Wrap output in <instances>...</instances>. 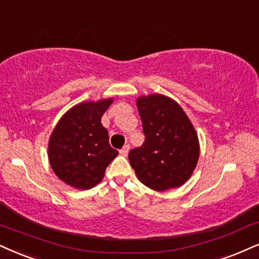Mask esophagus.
<instances>
[{
  "mask_svg": "<svg viewBox=\"0 0 259 259\" xmlns=\"http://www.w3.org/2000/svg\"><path fill=\"white\" fill-rule=\"evenodd\" d=\"M129 149H130V146H129V145H125V146H124L123 148L119 150L120 155H123V156H126V155H127V153H129Z\"/></svg>",
  "mask_w": 259,
  "mask_h": 259,
  "instance_id": "obj_1",
  "label": "esophagus"
}]
</instances>
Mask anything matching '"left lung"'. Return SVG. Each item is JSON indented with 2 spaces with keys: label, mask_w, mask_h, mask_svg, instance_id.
I'll return each mask as SVG.
<instances>
[{
  "label": "left lung",
  "mask_w": 259,
  "mask_h": 259,
  "mask_svg": "<svg viewBox=\"0 0 259 259\" xmlns=\"http://www.w3.org/2000/svg\"><path fill=\"white\" fill-rule=\"evenodd\" d=\"M137 109L146 140L129 152L139 181L166 191L189 181L197 166L199 142L191 120L172 98L155 93L139 97Z\"/></svg>",
  "instance_id": "1"
}]
</instances>
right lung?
I'll list each match as a JSON object with an SVG mask.
<instances>
[{
  "mask_svg": "<svg viewBox=\"0 0 259 259\" xmlns=\"http://www.w3.org/2000/svg\"><path fill=\"white\" fill-rule=\"evenodd\" d=\"M112 98L82 101L65 112L49 139L48 156L52 171L65 184L78 190L94 188L118 155L109 143L101 117Z\"/></svg>",
  "mask_w": 259,
  "mask_h": 259,
  "instance_id": "right-lung-1",
  "label": "right lung"
}]
</instances>
